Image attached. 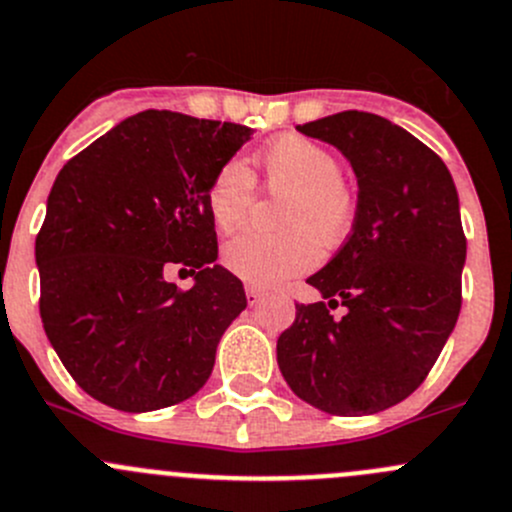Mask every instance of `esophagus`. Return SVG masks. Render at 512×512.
Wrapping results in <instances>:
<instances>
[{"instance_id": "obj_1", "label": "esophagus", "mask_w": 512, "mask_h": 512, "mask_svg": "<svg viewBox=\"0 0 512 512\" xmlns=\"http://www.w3.org/2000/svg\"><path fill=\"white\" fill-rule=\"evenodd\" d=\"M245 292H247V305H250V307H255L257 302L262 300V290H260V287L245 285Z\"/></svg>"}]
</instances>
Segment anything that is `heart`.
<instances>
[{
	"label": "heart",
	"mask_w": 512,
	"mask_h": 512,
	"mask_svg": "<svg viewBox=\"0 0 512 512\" xmlns=\"http://www.w3.org/2000/svg\"><path fill=\"white\" fill-rule=\"evenodd\" d=\"M267 185L287 192L280 235L242 232L222 250L232 275L255 287H275L320 262V242L335 247L355 222V195L340 180V162L330 150L300 135H285L262 147ZM255 200V175L242 160L222 162L207 187V212L220 232L247 220Z\"/></svg>",
	"instance_id": "b5f03b06"
}]
</instances>
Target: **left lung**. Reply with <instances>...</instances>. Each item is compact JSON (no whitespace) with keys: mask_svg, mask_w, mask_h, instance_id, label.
I'll return each mask as SVG.
<instances>
[{"mask_svg":"<svg viewBox=\"0 0 512 512\" xmlns=\"http://www.w3.org/2000/svg\"><path fill=\"white\" fill-rule=\"evenodd\" d=\"M297 130L345 155L357 210L345 245L307 277L325 302L297 305L277 365L292 393L322 413H380L420 388L458 322V190L430 147L377 114L350 109ZM337 304L342 318L329 315Z\"/></svg>","mask_w":512,"mask_h":512,"instance_id":"obj_1","label":"left lung"}]
</instances>
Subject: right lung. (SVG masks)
<instances>
[{"label": "right lung", "mask_w": 512, "mask_h": 512, "mask_svg": "<svg viewBox=\"0 0 512 512\" xmlns=\"http://www.w3.org/2000/svg\"><path fill=\"white\" fill-rule=\"evenodd\" d=\"M250 127L147 109L67 162L37 235L39 315L69 375L99 403L150 413L192 398L247 307L215 265L207 187ZM196 275L190 291L166 280Z\"/></svg>", "instance_id": "right-lung-1"}]
</instances>
